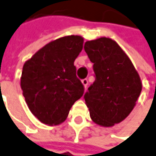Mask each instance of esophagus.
<instances>
[{"label": "esophagus", "mask_w": 156, "mask_h": 156, "mask_svg": "<svg viewBox=\"0 0 156 156\" xmlns=\"http://www.w3.org/2000/svg\"><path fill=\"white\" fill-rule=\"evenodd\" d=\"M81 83L83 84L84 87H85V88H87V84H88V80H87V78H85V79H83V80L81 81Z\"/></svg>", "instance_id": "esophagus-1"}]
</instances>
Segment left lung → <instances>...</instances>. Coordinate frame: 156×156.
<instances>
[{
    "label": "left lung",
    "mask_w": 156,
    "mask_h": 156,
    "mask_svg": "<svg viewBox=\"0 0 156 156\" xmlns=\"http://www.w3.org/2000/svg\"><path fill=\"white\" fill-rule=\"evenodd\" d=\"M84 48L95 74L84 96L86 105L95 124L112 127L134 109L142 90L139 74L127 53L111 38L87 41Z\"/></svg>",
    "instance_id": "8db88e82"
}]
</instances>
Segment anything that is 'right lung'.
<instances>
[{
    "mask_svg": "<svg viewBox=\"0 0 156 156\" xmlns=\"http://www.w3.org/2000/svg\"><path fill=\"white\" fill-rule=\"evenodd\" d=\"M84 38L66 36L38 50L23 66L20 87L33 115L53 126L67 119L84 93L74 62L83 49Z\"/></svg>",
    "mask_w": 156,
    "mask_h": 156,
    "instance_id": "add662e5",
    "label": "right lung"
}]
</instances>
